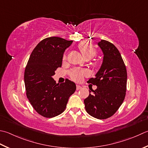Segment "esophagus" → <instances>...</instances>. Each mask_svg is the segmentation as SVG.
Wrapping results in <instances>:
<instances>
[{
    "label": "esophagus",
    "mask_w": 148,
    "mask_h": 148,
    "mask_svg": "<svg viewBox=\"0 0 148 148\" xmlns=\"http://www.w3.org/2000/svg\"><path fill=\"white\" fill-rule=\"evenodd\" d=\"M82 88V86H79V85H76V90H79Z\"/></svg>",
    "instance_id": "34e87169"
}]
</instances>
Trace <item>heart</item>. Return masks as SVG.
<instances>
[{"instance_id":"1","label":"heart","mask_w":148,"mask_h":148,"mask_svg":"<svg viewBox=\"0 0 148 148\" xmlns=\"http://www.w3.org/2000/svg\"><path fill=\"white\" fill-rule=\"evenodd\" d=\"M78 49L82 54L83 56L86 60H90L94 58L97 54L96 49L89 43H82L78 45ZM66 56L65 54L63 57V60H65ZM88 74V72L86 70L76 69L72 71L70 73V77L71 79L76 82H80L83 77Z\"/></svg>"}]
</instances>
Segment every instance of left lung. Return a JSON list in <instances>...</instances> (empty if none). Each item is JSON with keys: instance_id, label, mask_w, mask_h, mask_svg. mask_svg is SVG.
Instances as JSON below:
<instances>
[{"instance_id": "left-lung-1", "label": "left lung", "mask_w": 148, "mask_h": 148, "mask_svg": "<svg viewBox=\"0 0 148 148\" xmlns=\"http://www.w3.org/2000/svg\"><path fill=\"white\" fill-rule=\"evenodd\" d=\"M98 45L104 54L103 63L95 77L88 81L97 88L91 90L93 94L90 93L84 103L89 115L98 119H105L112 116L123 103L127 72L122 56L113 43L101 40Z\"/></svg>"}]
</instances>
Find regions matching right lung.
Listing matches in <instances>:
<instances>
[{
    "instance_id": "right-lung-1",
    "label": "right lung",
    "mask_w": 148,
    "mask_h": 148,
    "mask_svg": "<svg viewBox=\"0 0 148 148\" xmlns=\"http://www.w3.org/2000/svg\"><path fill=\"white\" fill-rule=\"evenodd\" d=\"M72 42L56 36L43 39L33 49L25 66L26 95L36 112L44 117H56L64 112L69 97L76 89L70 80L59 84L53 78Z\"/></svg>"
}]
</instances>
